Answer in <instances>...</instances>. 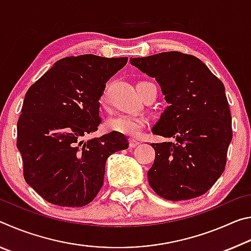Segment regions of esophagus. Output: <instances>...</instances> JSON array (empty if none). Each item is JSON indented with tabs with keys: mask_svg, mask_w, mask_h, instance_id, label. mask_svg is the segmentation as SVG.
I'll use <instances>...</instances> for the list:
<instances>
[{
	"mask_svg": "<svg viewBox=\"0 0 251 251\" xmlns=\"http://www.w3.org/2000/svg\"><path fill=\"white\" fill-rule=\"evenodd\" d=\"M139 144H141V142L139 141H137V139H134V138H130L129 139V147L130 148H135V147H137Z\"/></svg>",
	"mask_w": 251,
	"mask_h": 251,
	"instance_id": "obj_1",
	"label": "esophagus"
}]
</instances>
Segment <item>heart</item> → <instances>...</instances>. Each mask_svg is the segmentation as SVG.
<instances>
[{"label":"heart","instance_id":"b5f03b06","mask_svg":"<svg viewBox=\"0 0 251 251\" xmlns=\"http://www.w3.org/2000/svg\"><path fill=\"white\" fill-rule=\"evenodd\" d=\"M146 84V82H141L137 85ZM99 103L101 107H106L107 105V99H106L105 91L100 96ZM147 117L142 114H120L114 117H110L106 122V128L109 131H115L123 135H137L144 127L147 125Z\"/></svg>","mask_w":251,"mask_h":251}]
</instances>
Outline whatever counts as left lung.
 Masks as SVG:
<instances>
[{"instance_id": "8db88e82", "label": "left lung", "mask_w": 251, "mask_h": 251, "mask_svg": "<svg viewBox=\"0 0 251 251\" xmlns=\"http://www.w3.org/2000/svg\"><path fill=\"white\" fill-rule=\"evenodd\" d=\"M129 61L157 80L169 104L151 131L172 141L151 144L156 156L148 182L167 201L201 196L225 171L232 138L223 82L201 59L180 52Z\"/></svg>"}]
</instances>
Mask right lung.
<instances>
[{
  "label": "right lung",
  "instance_id": "right-lung-1",
  "mask_svg": "<svg viewBox=\"0 0 251 251\" xmlns=\"http://www.w3.org/2000/svg\"><path fill=\"white\" fill-rule=\"evenodd\" d=\"M127 59L93 54L62 58L25 94L16 146L25 181L46 201L86 206L104 184L108 157L128 148L126 136L115 131L82 139L97 130L100 96Z\"/></svg>",
  "mask_w": 251,
  "mask_h": 251
}]
</instances>
